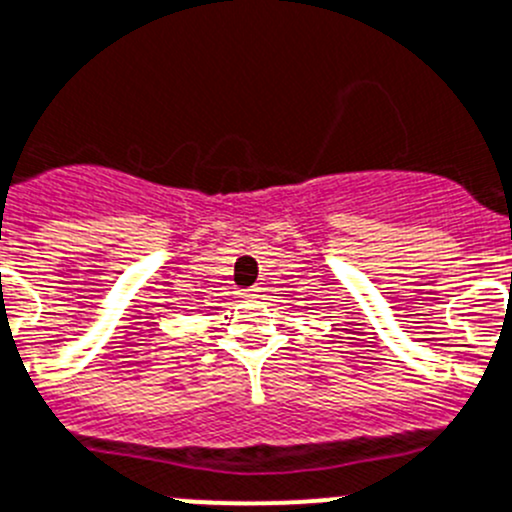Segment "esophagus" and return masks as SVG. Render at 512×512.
<instances>
[{
	"label": "esophagus",
	"mask_w": 512,
	"mask_h": 512,
	"mask_svg": "<svg viewBox=\"0 0 512 512\" xmlns=\"http://www.w3.org/2000/svg\"><path fill=\"white\" fill-rule=\"evenodd\" d=\"M255 292H257V290H242L240 295H242V297H255Z\"/></svg>",
	"instance_id": "obj_1"
}]
</instances>
